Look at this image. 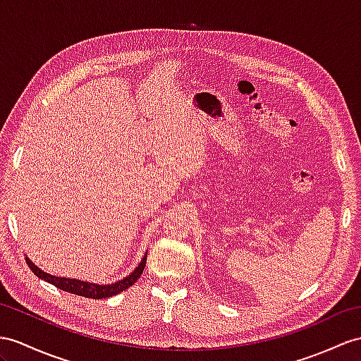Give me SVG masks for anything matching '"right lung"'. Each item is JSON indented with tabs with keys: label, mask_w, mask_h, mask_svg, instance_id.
<instances>
[{
	"label": "right lung",
	"mask_w": 361,
	"mask_h": 361,
	"mask_svg": "<svg viewBox=\"0 0 361 361\" xmlns=\"http://www.w3.org/2000/svg\"><path fill=\"white\" fill-rule=\"evenodd\" d=\"M27 262L29 268L32 269V272L35 276H38L39 279L46 280V282L51 283L54 286L63 289L66 293H72L76 295H82L87 298H107V297H113L122 291H126L131 285H133L136 280L140 277V274L144 272L145 263H147V256H144L142 262L139 263V267L131 272V274L126 279L119 280L116 283L111 285H96V283H90V282H82V280H75V279H66V277H56V276H50L47 272H44L42 269H39L33 262H30L29 259H25Z\"/></svg>",
	"instance_id": "obj_1"
}]
</instances>
